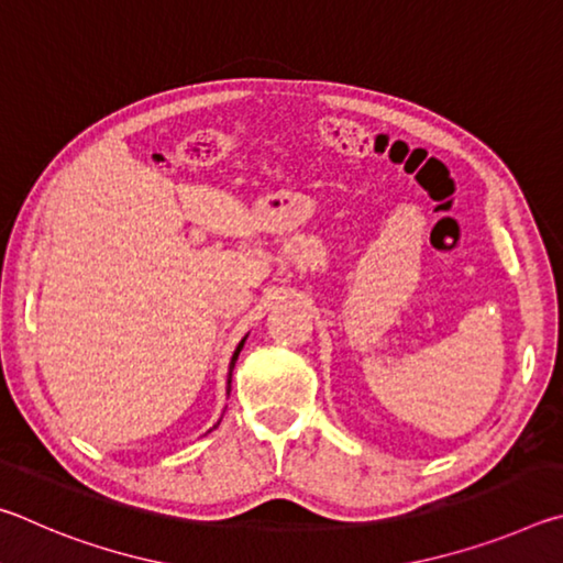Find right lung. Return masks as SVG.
Instances as JSON below:
<instances>
[{
	"instance_id": "1",
	"label": "right lung",
	"mask_w": 563,
	"mask_h": 563,
	"mask_svg": "<svg viewBox=\"0 0 563 563\" xmlns=\"http://www.w3.org/2000/svg\"><path fill=\"white\" fill-rule=\"evenodd\" d=\"M243 342L245 340H241V345L235 347V352H233V360H231V373H228V393H231V377H233V367H235V360H238V355H241V350H243Z\"/></svg>"
}]
</instances>
